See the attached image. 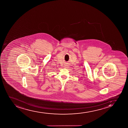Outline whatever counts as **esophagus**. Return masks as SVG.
I'll use <instances>...</instances> for the list:
<instances>
[{
    "label": "esophagus",
    "mask_w": 128,
    "mask_h": 128,
    "mask_svg": "<svg viewBox=\"0 0 128 128\" xmlns=\"http://www.w3.org/2000/svg\"><path fill=\"white\" fill-rule=\"evenodd\" d=\"M65 67H67V66H65Z\"/></svg>",
    "instance_id": "1"
}]
</instances>
